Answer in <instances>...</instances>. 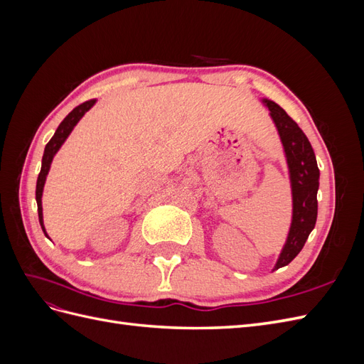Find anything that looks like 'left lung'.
<instances>
[{"label": "left lung", "mask_w": 364, "mask_h": 364, "mask_svg": "<svg viewBox=\"0 0 364 364\" xmlns=\"http://www.w3.org/2000/svg\"><path fill=\"white\" fill-rule=\"evenodd\" d=\"M267 103L270 115L278 127L282 146L287 155L293 190V220L290 234L274 270L290 264L305 245L314 229L317 218L318 167L310 141L296 121L289 117L281 106L270 100Z\"/></svg>", "instance_id": "8db88e82"}]
</instances>
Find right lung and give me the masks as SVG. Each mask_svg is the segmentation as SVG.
<instances>
[{"label":"right lung","instance_id":"add662e5","mask_svg":"<svg viewBox=\"0 0 364 364\" xmlns=\"http://www.w3.org/2000/svg\"><path fill=\"white\" fill-rule=\"evenodd\" d=\"M95 103V100H87L82 105H79L77 107H74L73 111L63 118L62 123L59 124L58 130L54 132L53 138L48 141V144L46 146V150H43V156H42V167H41V173L38 176V182H36V202H38V215H39V223L41 228L43 230V234L47 235L46 228H43V222H42V190H43V183H46V178L50 170V165L53 161V156L56 155V151L60 149V146L63 144V141L68 138V135L71 134L73 127L77 124L86 111H90L91 106ZM48 237V235H47Z\"/></svg>","mask_w":364,"mask_h":364}]
</instances>
